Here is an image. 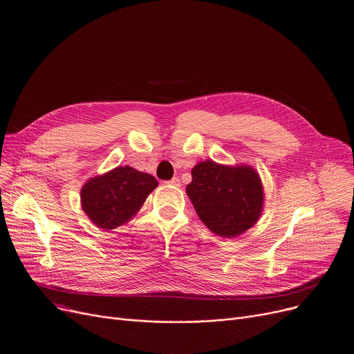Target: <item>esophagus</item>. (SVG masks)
<instances>
[{
  "label": "esophagus",
  "instance_id": "1",
  "mask_svg": "<svg viewBox=\"0 0 354 354\" xmlns=\"http://www.w3.org/2000/svg\"><path fill=\"white\" fill-rule=\"evenodd\" d=\"M168 185H171V186H174V187H179V186H180V180H179V178H172V179L168 182Z\"/></svg>",
  "mask_w": 354,
  "mask_h": 354
}]
</instances>
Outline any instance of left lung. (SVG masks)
Wrapping results in <instances>:
<instances>
[{"instance_id": "obj_1", "label": "left lung", "mask_w": 354, "mask_h": 354, "mask_svg": "<svg viewBox=\"0 0 354 354\" xmlns=\"http://www.w3.org/2000/svg\"><path fill=\"white\" fill-rule=\"evenodd\" d=\"M186 193L203 223L226 239L238 238L249 230L264 208L261 178L248 164L201 161L192 169Z\"/></svg>"}]
</instances>
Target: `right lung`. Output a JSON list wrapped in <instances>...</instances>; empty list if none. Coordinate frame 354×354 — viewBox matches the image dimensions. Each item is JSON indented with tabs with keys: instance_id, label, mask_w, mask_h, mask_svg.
<instances>
[{
	"instance_id": "add662e5",
	"label": "right lung",
	"mask_w": 354,
	"mask_h": 354,
	"mask_svg": "<svg viewBox=\"0 0 354 354\" xmlns=\"http://www.w3.org/2000/svg\"><path fill=\"white\" fill-rule=\"evenodd\" d=\"M157 186L150 174L128 165L116 167L82 186V209L97 227L112 230L128 223Z\"/></svg>"
}]
</instances>
